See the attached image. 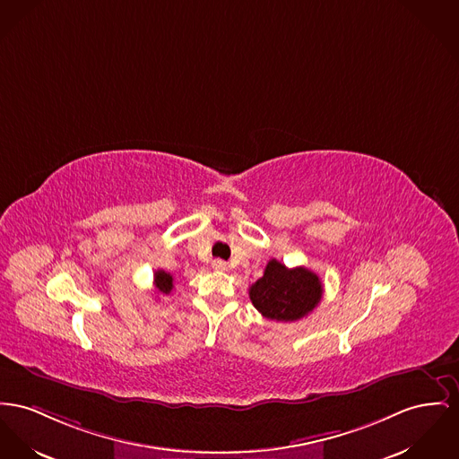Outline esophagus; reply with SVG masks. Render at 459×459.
<instances>
[{"mask_svg": "<svg viewBox=\"0 0 459 459\" xmlns=\"http://www.w3.org/2000/svg\"><path fill=\"white\" fill-rule=\"evenodd\" d=\"M212 268L217 270V272H224V270L228 268V264H226V261H222V259H214V261H212Z\"/></svg>", "mask_w": 459, "mask_h": 459, "instance_id": "obj_1", "label": "esophagus"}]
</instances>
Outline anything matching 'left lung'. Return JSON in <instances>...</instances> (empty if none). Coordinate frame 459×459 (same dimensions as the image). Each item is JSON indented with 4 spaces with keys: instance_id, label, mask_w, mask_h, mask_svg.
Instances as JSON below:
<instances>
[{
    "instance_id": "1",
    "label": "left lung",
    "mask_w": 459,
    "mask_h": 459,
    "mask_svg": "<svg viewBox=\"0 0 459 459\" xmlns=\"http://www.w3.org/2000/svg\"><path fill=\"white\" fill-rule=\"evenodd\" d=\"M324 294L316 273L305 266L289 270L280 261L272 259L264 275L248 289V298L255 309L276 322H296L320 303Z\"/></svg>"
}]
</instances>
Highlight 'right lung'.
I'll use <instances>...</instances> for the list:
<instances>
[{"label":"right lung","instance_id":"add662e5","mask_svg":"<svg viewBox=\"0 0 459 459\" xmlns=\"http://www.w3.org/2000/svg\"><path fill=\"white\" fill-rule=\"evenodd\" d=\"M154 287L161 294H170L174 289V278L170 273L158 270V272H154Z\"/></svg>","mask_w":459,"mask_h":459}]
</instances>
